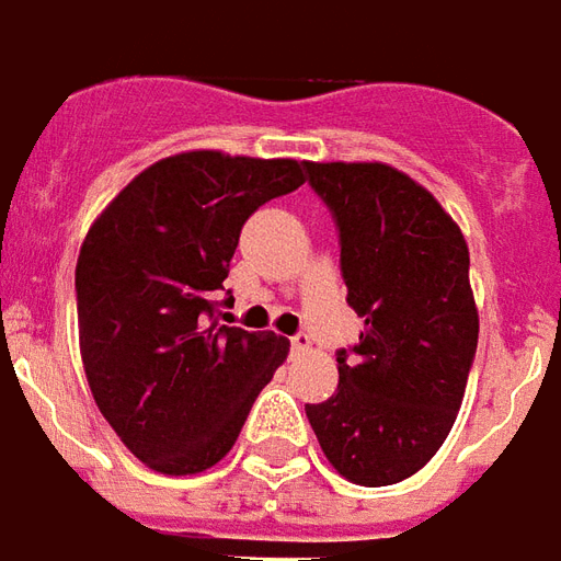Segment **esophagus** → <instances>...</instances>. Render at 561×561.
<instances>
[{
  "label": "esophagus",
  "instance_id": "esophagus-1",
  "mask_svg": "<svg viewBox=\"0 0 561 561\" xmlns=\"http://www.w3.org/2000/svg\"><path fill=\"white\" fill-rule=\"evenodd\" d=\"M289 346H293V353H308L310 350V334H305V331H298L296 337H293V341H289Z\"/></svg>",
  "mask_w": 561,
  "mask_h": 561
}]
</instances>
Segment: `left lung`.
Instances as JSON below:
<instances>
[{"label": "left lung", "mask_w": 561, "mask_h": 561, "mask_svg": "<svg viewBox=\"0 0 561 561\" xmlns=\"http://www.w3.org/2000/svg\"><path fill=\"white\" fill-rule=\"evenodd\" d=\"M305 167L341 232L346 301L365 320L337 353V391L305 412L346 481L386 488L439 451L463 403L478 346L469 248L436 196L388 163Z\"/></svg>", "instance_id": "8db88e82"}]
</instances>
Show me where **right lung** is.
<instances>
[{
	"instance_id": "obj_1",
	"label": "right lung",
	"mask_w": 561,
	"mask_h": 561,
	"mask_svg": "<svg viewBox=\"0 0 561 561\" xmlns=\"http://www.w3.org/2000/svg\"><path fill=\"white\" fill-rule=\"evenodd\" d=\"M305 185V161L215 149L154 161L89 227L77 256L80 355L101 415L161 476L227 457L253 400L284 365L275 331L220 325L244 220Z\"/></svg>"
}]
</instances>
